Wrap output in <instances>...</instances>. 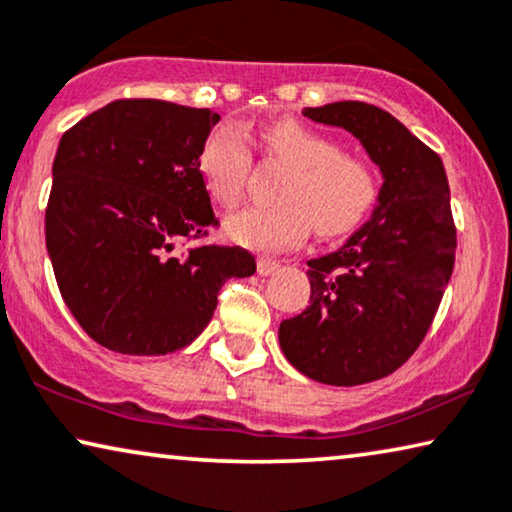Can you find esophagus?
Here are the masks:
<instances>
[{
    "label": "esophagus",
    "instance_id": "obj_1",
    "mask_svg": "<svg viewBox=\"0 0 512 512\" xmlns=\"http://www.w3.org/2000/svg\"><path fill=\"white\" fill-rule=\"evenodd\" d=\"M258 274H261V277H270V274H274L277 272L281 265H279V261H274V258H258Z\"/></svg>",
    "mask_w": 512,
    "mask_h": 512
}]
</instances>
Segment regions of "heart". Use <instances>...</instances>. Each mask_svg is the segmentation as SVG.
Wrapping results in <instances>:
<instances>
[{"mask_svg": "<svg viewBox=\"0 0 512 512\" xmlns=\"http://www.w3.org/2000/svg\"><path fill=\"white\" fill-rule=\"evenodd\" d=\"M263 150L291 168L279 203L251 205L228 219V235L251 249L274 251L298 244L311 231L337 238L353 231L379 198V175L365 159L348 157L342 145L293 120L261 131ZM198 170L212 201L233 207L251 170L249 138L235 124H219L207 136Z\"/></svg>", "mask_w": 512, "mask_h": 512, "instance_id": "heart-1", "label": "heart"}]
</instances>
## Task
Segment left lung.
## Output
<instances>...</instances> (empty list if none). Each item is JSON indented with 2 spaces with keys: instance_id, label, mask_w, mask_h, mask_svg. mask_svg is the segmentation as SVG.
Listing matches in <instances>:
<instances>
[{
  "instance_id": "obj_1",
  "label": "left lung",
  "mask_w": 512,
  "mask_h": 512,
  "mask_svg": "<svg viewBox=\"0 0 512 512\" xmlns=\"http://www.w3.org/2000/svg\"><path fill=\"white\" fill-rule=\"evenodd\" d=\"M302 115L358 138L383 184L365 224L307 261L309 307L281 321L279 346L318 383H369L411 358L453 274L448 177L439 154L381 108L335 101Z\"/></svg>"
}]
</instances>
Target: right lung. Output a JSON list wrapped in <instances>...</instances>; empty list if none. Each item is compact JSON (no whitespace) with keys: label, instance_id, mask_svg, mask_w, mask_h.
I'll use <instances>...</instances> for the list:
<instances>
[{"label":"right lung","instance_id":"obj_1","mask_svg":"<svg viewBox=\"0 0 512 512\" xmlns=\"http://www.w3.org/2000/svg\"><path fill=\"white\" fill-rule=\"evenodd\" d=\"M219 120L210 108L122 99L59 140L46 247L66 307L96 344L180 351L212 321L226 279L256 272L240 247L177 251L217 224L198 157Z\"/></svg>","mask_w":512,"mask_h":512}]
</instances>
